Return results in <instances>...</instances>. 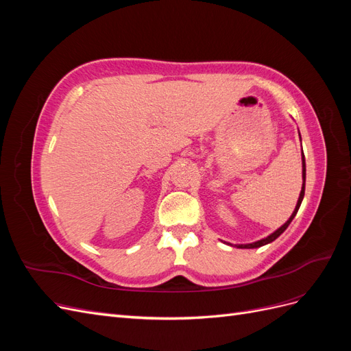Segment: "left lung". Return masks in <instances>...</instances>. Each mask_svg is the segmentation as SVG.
Instances as JSON below:
<instances>
[{"mask_svg": "<svg viewBox=\"0 0 351 351\" xmlns=\"http://www.w3.org/2000/svg\"><path fill=\"white\" fill-rule=\"evenodd\" d=\"M299 136H300V133H299ZM300 141H302V137H300ZM302 167H303V169H302V177H303V186H302V192H300V196H299V200H297V205H295V208H294V210H293V214H291V217L287 219L284 224L278 228V230H275L272 234H269L268 237H265V239H261V240H258V241H254V243H247V244H234L236 247H239V249H256V247H261V246H265V244H268V243H272L275 239H278L282 232L287 230V227L290 226V222L293 221V218L295 217V214H297V210H299V208H300V205H302V200H303V197H304V183H306V164H304V155H303V151H302ZM227 244H230V246H232L231 243H227Z\"/></svg>", "mask_w": 351, "mask_h": 351, "instance_id": "obj_1", "label": "left lung"}]
</instances>
